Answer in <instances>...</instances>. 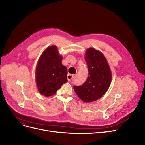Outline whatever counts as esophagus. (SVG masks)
Returning a JSON list of instances; mask_svg holds the SVG:
<instances>
[{
	"label": "esophagus",
	"instance_id": "esophagus-1",
	"mask_svg": "<svg viewBox=\"0 0 145 145\" xmlns=\"http://www.w3.org/2000/svg\"><path fill=\"white\" fill-rule=\"evenodd\" d=\"M74 75H72V74H68V76H67V78H68V81H71L72 78H74Z\"/></svg>",
	"mask_w": 145,
	"mask_h": 145
}]
</instances>
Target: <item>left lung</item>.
<instances>
[{
    "label": "left lung",
    "instance_id": "obj_1",
    "mask_svg": "<svg viewBox=\"0 0 145 145\" xmlns=\"http://www.w3.org/2000/svg\"><path fill=\"white\" fill-rule=\"evenodd\" d=\"M85 59L88 68V77L82 85H74L73 88L83 102H91L106 93L110 86L112 74L106 58L99 51L88 48Z\"/></svg>",
    "mask_w": 145,
    "mask_h": 145
}]
</instances>
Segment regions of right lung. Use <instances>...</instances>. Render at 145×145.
I'll return each mask as SVG.
<instances>
[{"label":"right lung","instance_id":"obj_1","mask_svg":"<svg viewBox=\"0 0 145 145\" xmlns=\"http://www.w3.org/2000/svg\"><path fill=\"white\" fill-rule=\"evenodd\" d=\"M62 57L56 46L48 47L39 59L36 80L39 93L51 96L68 82L67 68L62 63Z\"/></svg>","mask_w":145,"mask_h":145}]
</instances>
